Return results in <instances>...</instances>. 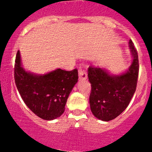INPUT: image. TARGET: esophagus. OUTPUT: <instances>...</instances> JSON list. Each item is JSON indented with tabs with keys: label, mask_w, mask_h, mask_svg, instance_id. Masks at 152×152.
I'll use <instances>...</instances> for the list:
<instances>
[{
	"label": "esophagus",
	"mask_w": 152,
	"mask_h": 152,
	"mask_svg": "<svg viewBox=\"0 0 152 152\" xmlns=\"http://www.w3.org/2000/svg\"><path fill=\"white\" fill-rule=\"evenodd\" d=\"M79 77L80 79H86L87 78V73L85 72V70H84L83 69L79 68Z\"/></svg>",
	"instance_id": "esophagus-1"
}]
</instances>
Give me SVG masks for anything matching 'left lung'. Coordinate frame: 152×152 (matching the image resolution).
Segmentation results:
<instances>
[{"label": "left lung", "instance_id": "8db88e82", "mask_svg": "<svg viewBox=\"0 0 152 152\" xmlns=\"http://www.w3.org/2000/svg\"><path fill=\"white\" fill-rule=\"evenodd\" d=\"M129 48L133 60L126 73L112 76L104 69L88 67V79L91 84L90 110L95 117L104 121L113 120L121 114L136 90L139 72L138 54L131 39Z\"/></svg>", "mask_w": 152, "mask_h": 152}]
</instances>
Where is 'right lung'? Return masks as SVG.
<instances>
[{"label":"right lung","instance_id":"1","mask_svg":"<svg viewBox=\"0 0 152 152\" xmlns=\"http://www.w3.org/2000/svg\"><path fill=\"white\" fill-rule=\"evenodd\" d=\"M78 70L59 68L43 75L26 71L18 50L15 64V82L21 98L36 115L46 121L62 115L69 94L78 82Z\"/></svg>","mask_w":152,"mask_h":152}]
</instances>
